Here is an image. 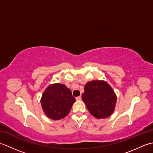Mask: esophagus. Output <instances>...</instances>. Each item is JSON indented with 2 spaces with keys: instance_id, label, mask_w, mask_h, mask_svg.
I'll list each match as a JSON object with an SVG mask.
<instances>
[{
  "instance_id": "esophagus-1",
  "label": "esophagus",
  "mask_w": 153,
  "mask_h": 153,
  "mask_svg": "<svg viewBox=\"0 0 153 153\" xmlns=\"http://www.w3.org/2000/svg\"><path fill=\"white\" fill-rule=\"evenodd\" d=\"M76 100H80L81 99H82V97H81V96H79V97H77L76 98Z\"/></svg>"
}]
</instances>
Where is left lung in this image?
<instances>
[{
	"label": "left lung",
	"mask_w": 153,
	"mask_h": 153,
	"mask_svg": "<svg viewBox=\"0 0 153 153\" xmlns=\"http://www.w3.org/2000/svg\"><path fill=\"white\" fill-rule=\"evenodd\" d=\"M82 100L91 114L97 119L111 116L115 110L117 97L109 84L103 80L87 82Z\"/></svg>",
	"instance_id": "left-lung-1"
}]
</instances>
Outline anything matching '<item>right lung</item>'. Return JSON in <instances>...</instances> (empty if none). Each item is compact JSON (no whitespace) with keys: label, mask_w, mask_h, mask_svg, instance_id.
<instances>
[{"label":"right lung","mask_w":153,"mask_h":153,"mask_svg":"<svg viewBox=\"0 0 153 153\" xmlns=\"http://www.w3.org/2000/svg\"><path fill=\"white\" fill-rule=\"evenodd\" d=\"M76 99L62 83H53L45 90L41 99L42 108L48 118L59 120L69 114Z\"/></svg>","instance_id":"add662e5"}]
</instances>
